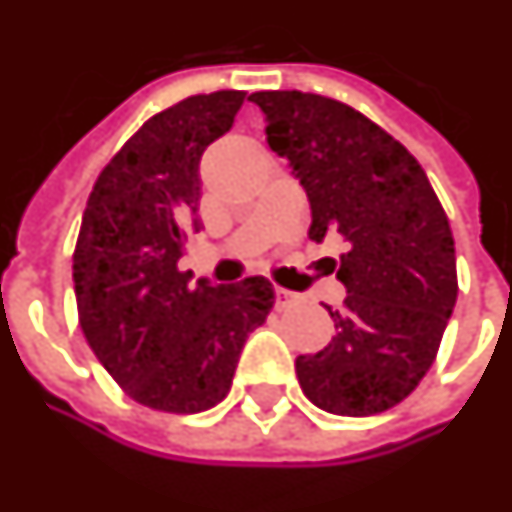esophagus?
Wrapping results in <instances>:
<instances>
[{"label":"esophagus","instance_id":"34e87169","mask_svg":"<svg viewBox=\"0 0 512 512\" xmlns=\"http://www.w3.org/2000/svg\"><path fill=\"white\" fill-rule=\"evenodd\" d=\"M274 302H277V307L291 305V302H293V293H291V291H285V288H277V291H274Z\"/></svg>","mask_w":512,"mask_h":512}]
</instances>
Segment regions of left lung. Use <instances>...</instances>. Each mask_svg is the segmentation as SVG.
I'll use <instances>...</instances> for the list:
<instances>
[{
  "label": "left lung",
  "mask_w": 512,
  "mask_h": 512,
  "mask_svg": "<svg viewBox=\"0 0 512 512\" xmlns=\"http://www.w3.org/2000/svg\"><path fill=\"white\" fill-rule=\"evenodd\" d=\"M268 146L310 202V238H341L346 288L332 341L296 357L305 396L335 416H374L416 391L457 302L455 238L418 160L355 107L257 91Z\"/></svg>",
  "instance_id": "obj_1"
}]
</instances>
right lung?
Listing matches in <instances>:
<instances>
[{
    "label": "right lung",
    "mask_w": 512,
    "mask_h": 512,
    "mask_svg": "<svg viewBox=\"0 0 512 512\" xmlns=\"http://www.w3.org/2000/svg\"><path fill=\"white\" fill-rule=\"evenodd\" d=\"M244 91L182 99L107 163L82 213L74 293L85 341L135 402L202 413L230 393L249 332L266 321V277L191 282L180 271L199 219V160L230 130Z\"/></svg>",
    "instance_id": "right-lung-1"
}]
</instances>
